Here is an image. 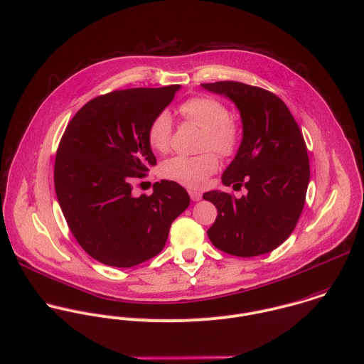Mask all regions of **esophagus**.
Here are the masks:
<instances>
[{"instance_id":"34e87169","label":"esophagus","mask_w":364,"mask_h":364,"mask_svg":"<svg viewBox=\"0 0 364 364\" xmlns=\"http://www.w3.org/2000/svg\"><path fill=\"white\" fill-rule=\"evenodd\" d=\"M189 196L193 202H199L202 199V193L198 191H189Z\"/></svg>"}]
</instances>
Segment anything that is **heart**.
<instances>
[{
	"instance_id": "obj_1",
	"label": "heart",
	"mask_w": 364,
	"mask_h": 364,
	"mask_svg": "<svg viewBox=\"0 0 364 364\" xmlns=\"http://www.w3.org/2000/svg\"><path fill=\"white\" fill-rule=\"evenodd\" d=\"M181 115L205 131L200 149H212L222 156L232 155L240 139L239 127L230 119L229 109L212 97H195L183 102L179 108ZM172 117L168 111L159 112L148 128V141L154 151L165 152L169 149L172 136ZM218 158L212 152L196 156L178 155L166 159L162 175L183 186L202 188L208 178L218 169Z\"/></svg>"
}]
</instances>
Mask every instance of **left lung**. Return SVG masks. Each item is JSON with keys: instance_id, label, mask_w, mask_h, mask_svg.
Listing matches in <instances>:
<instances>
[{"instance_id": "1", "label": "left lung", "mask_w": 364, "mask_h": 364, "mask_svg": "<svg viewBox=\"0 0 364 364\" xmlns=\"http://www.w3.org/2000/svg\"><path fill=\"white\" fill-rule=\"evenodd\" d=\"M229 98L242 119L240 146L222 183L247 193H203L218 216L208 236L225 253L252 257L272 252L293 232L304 206L310 179L303 135L286 104L274 94L235 81L202 84Z\"/></svg>"}]
</instances>
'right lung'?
Wrapping results in <instances>:
<instances>
[{
  "label": "right lung",
  "mask_w": 364,
  "mask_h": 364,
  "mask_svg": "<svg viewBox=\"0 0 364 364\" xmlns=\"http://www.w3.org/2000/svg\"><path fill=\"white\" fill-rule=\"evenodd\" d=\"M179 90L131 88L97 97L63 135L54 168L58 203L77 242L104 264L132 267L156 256L191 203L173 181L156 182L149 196L132 195V183L156 165L149 124Z\"/></svg>",
  "instance_id": "1"
}]
</instances>
